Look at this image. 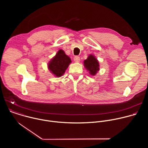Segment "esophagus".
Instances as JSON below:
<instances>
[{
	"instance_id": "obj_1",
	"label": "esophagus",
	"mask_w": 148,
	"mask_h": 148,
	"mask_svg": "<svg viewBox=\"0 0 148 148\" xmlns=\"http://www.w3.org/2000/svg\"><path fill=\"white\" fill-rule=\"evenodd\" d=\"M74 61H75V62H79V61H80V58H79V57H78V56H75L74 57Z\"/></svg>"
}]
</instances>
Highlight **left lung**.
<instances>
[{
    "label": "left lung",
    "instance_id": "obj_1",
    "mask_svg": "<svg viewBox=\"0 0 148 148\" xmlns=\"http://www.w3.org/2000/svg\"><path fill=\"white\" fill-rule=\"evenodd\" d=\"M84 65L92 75H95L99 70V62L94 56L92 54H90L87 59L84 60Z\"/></svg>",
    "mask_w": 148,
    "mask_h": 148
}]
</instances>
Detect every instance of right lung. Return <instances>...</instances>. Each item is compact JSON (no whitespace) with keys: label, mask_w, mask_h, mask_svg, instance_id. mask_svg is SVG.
Returning a JSON list of instances; mask_svg holds the SVG:
<instances>
[{"label":"right lung","mask_w":148,"mask_h":148,"mask_svg":"<svg viewBox=\"0 0 148 148\" xmlns=\"http://www.w3.org/2000/svg\"><path fill=\"white\" fill-rule=\"evenodd\" d=\"M71 62L70 58L62 50H60L49 62L48 67L52 74L60 77L64 74Z\"/></svg>","instance_id":"obj_1"}]
</instances>
